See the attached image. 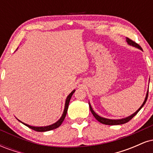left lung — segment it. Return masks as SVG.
I'll return each mask as SVG.
<instances>
[{
  "mask_svg": "<svg viewBox=\"0 0 153 153\" xmlns=\"http://www.w3.org/2000/svg\"><path fill=\"white\" fill-rule=\"evenodd\" d=\"M127 42H128V44H129V45H131V46H134L135 47H137V48L140 49V50H142V47H140L137 43H136V42H135L133 41V40L127 38ZM147 96H148V91H147V95H146V97H145V101H144L143 105H142V106H140V108H139V109L137 111L135 112L134 114H133L132 115H131V116H129V117H127V118L122 119H117V120H115V119H106V118H103V117H100V116H99L98 114H96L95 113L94 111L93 110L92 107H91V106L90 105V103H89V106H90V110H91V113L93 114L94 117L96 119H97V120L99 121V122L102 123V124H106V125H118V124H125V123H127V122H129V121H130L131 119H132L133 117H134V116L138 113L139 111H140L142 108H143V106H144V105H145V103H146L147 99Z\"/></svg>",
  "mask_w": 153,
  "mask_h": 153,
  "instance_id": "obj_1",
  "label": "left lung"
}]
</instances>
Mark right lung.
<instances>
[{
  "instance_id": "add662e5",
  "label": "right lung",
  "mask_w": 153,
  "mask_h": 153,
  "mask_svg": "<svg viewBox=\"0 0 153 153\" xmlns=\"http://www.w3.org/2000/svg\"><path fill=\"white\" fill-rule=\"evenodd\" d=\"M75 91V90L73 91L72 92L68 95V96L67 97V99H66V101H65V109H64V111H63V114H62V116L61 117V118L59 119L58 121H57V122L54 123V124H52V125H50V126H47V127H32V126H30V125H28V124H24V123H23L21 122V121H19V122H21L22 123V124H24V125H26V127H28L29 128H30V129H33V130L34 131H50V130H52V129H56V128L59 127V126L62 124V123L63 121H64L65 118L66 117V114H67V112H68V106H69V103H70V101H71V99L72 97V96H73V94H74V92Z\"/></svg>"
}]
</instances>
